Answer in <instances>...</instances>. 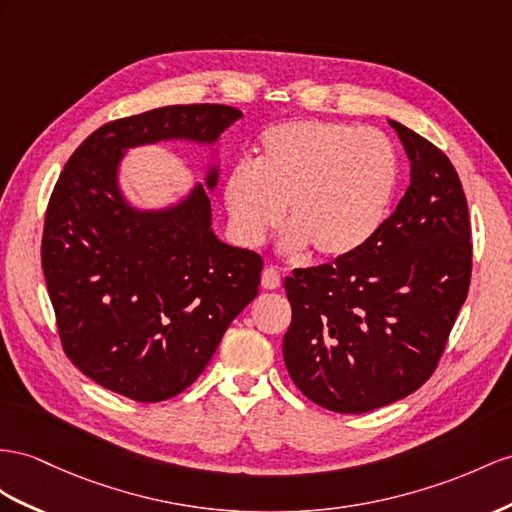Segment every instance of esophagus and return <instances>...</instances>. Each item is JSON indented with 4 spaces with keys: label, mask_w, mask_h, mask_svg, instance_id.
Masks as SVG:
<instances>
[{
    "label": "esophagus",
    "mask_w": 512,
    "mask_h": 512,
    "mask_svg": "<svg viewBox=\"0 0 512 512\" xmlns=\"http://www.w3.org/2000/svg\"><path fill=\"white\" fill-rule=\"evenodd\" d=\"M261 287L264 290H277V287H281V274L277 268H266L261 272Z\"/></svg>",
    "instance_id": "1"
}]
</instances>
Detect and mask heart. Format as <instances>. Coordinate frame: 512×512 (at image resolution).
Wrapping results in <instances>:
<instances>
[{
    "mask_svg": "<svg viewBox=\"0 0 512 512\" xmlns=\"http://www.w3.org/2000/svg\"><path fill=\"white\" fill-rule=\"evenodd\" d=\"M396 183L398 155L381 131L303 119L268 127L255 168L235 164L222 196L238 242L264 244L287 207L290 251L311 246L322 259H344L383 225Z\"/></svg>",
    "mask_w": 512,
    "mask_h": 512,
    "instance_id": "obj_1",
    "label": "heart"
}]
</instances>
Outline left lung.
<instances>
[{
    "label": "left lung",
    "mask_w": 512,
    "mask_h": 512,
    "mask_svg": "<svg viewBox=\"0 0 512 512\" xmlns=\"http://www.w3.org/2000/svg\"><path fill=\"white\" fill-rule=\"evenodd\" d=\"M389 125L411 160L398 207L357 253L285 279V368L311 402L335 413H368L422 387L469 292L461 179L435 144Z\"/></svg>",
    "instance_id": "8db88e82"
}]
</instances>
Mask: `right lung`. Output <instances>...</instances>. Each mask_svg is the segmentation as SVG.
I'll use <instances>...</instances> for the list:
<instances>
[{"instance_id": "right-lung-1", "label": "right lung", "mask_w": 512, "mask_h": 512, "mask_svg": "<svg viewBox=\"0 0 512 512\" xmlns=\"http://www.w3.org/2000/svg\"><path fill=\"white\" fill-rule=\"evenodd\" d=\"M238 119V108L218 103L127 116L93 131L60 173L41 264L64 355L97 385L136 402L177 396L257 296L264 259L216 238L201 183L173 207L142 212L116 179L125 149L212 144ZM216 181L212 168L207 188Z\"/></svg>"}]
</instances>
